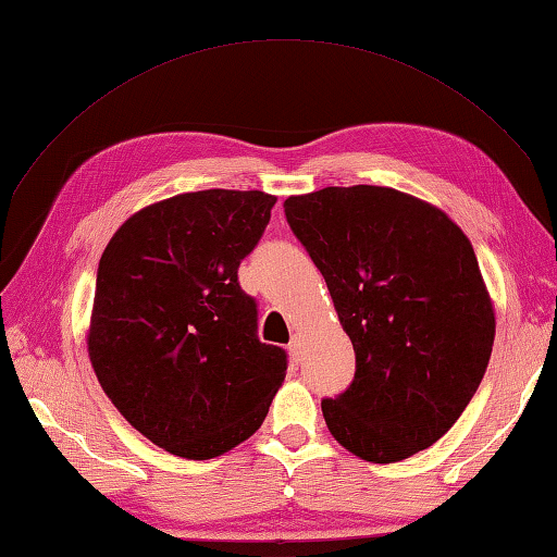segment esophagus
Returning <instances> with one entry per match:
<instances>
[{"label":"esophagus","mask_w":557,"mask_h":557,"mask_svg":"<svg viewBox=\"0 0 557 557\" xmlns=\"http://www.w3.org/2000/svg\"><path fill=\"white\" fill-rule=\"evenodd\" d=\"M288 351H290V357H293V361H300V355H302V347H300V337H297V335H293V341H290V345H288Z\"/></svg>","instance_id":"esophagus-1"}]
</instances>
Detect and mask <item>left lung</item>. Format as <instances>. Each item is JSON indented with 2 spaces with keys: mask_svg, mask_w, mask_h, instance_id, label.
<instances>
[{
  "mask_svg": "<svg viewBox=\"0 0 557 557\" xmlns=\"http://www.w3.org/2000/svg\"><path fill=\"white\" fill-rule=\"evenodd\" d=\"M283 208L357 355L351 385L321 401L331 435L371 463L428 449L466 411L494 347V305L468 236L387 186H325Z\"/></svg>",
  "mask_w": 557,
  "mask_h": 557,
  "instance_id": "obj_1",
  "label": "left lung"
}]
</instances>
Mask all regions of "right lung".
Here are the masks:
<instances>
[{
    "label": "right lung",
    "instance_id": "right-lung-1",
    "mask_svg": "<svg viewBox=\"0 0 557 557\" xmlns=\"http://www.w3.org/2000/svg\"><path fill=\"white\" fill-rule=\"evenodd\" d=\"M264 191L180 194L134 212L101 255L87 331L103 392L160 449L188 460L260 430L286 351L257 337L238 267L269 224Z\"/></svg>",
    "mask_w": 557,
    "mask_h": 557
}]
</instances>
